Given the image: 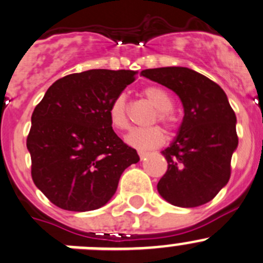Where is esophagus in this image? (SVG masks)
<instances>
[{"label":"esophagus","mask_w":263,"mask_h":263,"mask_svg":"<svg viewBox=\"0 0 263 263\" xmlns=\"http://www.w3.org/2000/svg\"><path fill=\"white\" fill-rule=\"evenodd\" d=\"M147 154H149L147 152H144V150H139V155H140V158H141V159H144L145 157H147Z\"/></svg>","instance_id":"obj_1"}]
</instances>
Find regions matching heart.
Returning <instances> with one entry per match:
<instances>
[{"label":"heart","mask_w":263,"mask_h":263,"mask_svg":"<svg viewBox=\"0 0 263 263\" xmlns=\"http://www.w3.org/2000/svg\"><path fill=\"white\" fill-rule=\"evenodd\" d=\"M142 95L146 100L157 108V116L155 119L167 126L168 128L173 126L175 119L171 114L172 109V99L170 98L168 92L158 86H147L142 90ZM109 121L116 129H126L128 127V116H127V104L126 95L121 93L111 101L109 106ZM165 140V135L160 127H147V128H135L126 136V141L131 146L137 149H153L162 145Z\"/></svg>","instance_id":"heart-1"}]
</instances>
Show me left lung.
<instances>
[{
    "label": "left lung",
    "mask_w": 263,
    "mask_h": 263,
    "mask_svg": "<svg viewBox=\"0 0 263 263\" xmlns=\"http://www.w3.org/2000/svg\"><path fill=\"white\" fill-rule=\"evenodd\" d=\"M141 76L172 90L185 113L177 136L162 152L168 170L158 182V193L176 207L211 202L229 182L238 147L236 117L225 91L183 67L145 69Z\"/></svg>",
    "instance_id": "obj_1"
}]
</instances>
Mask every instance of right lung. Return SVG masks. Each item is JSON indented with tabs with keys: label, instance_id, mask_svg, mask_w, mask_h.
<instances>
[{
	"label": "right lung",
	"instance_id": "right-lung-1",
	"mask_svg": "<svg viewBox=\"0 0 263 263\" xmlns=\"http://www.w3.org/2000/svg\"><path fill=\"white\" fill-rule=\"evenodd\" d=\"M136 73L91 69L65 76L35 106L27 139L32 178L56 207L73 212L103 207L123 171L140 160L113 131L108 114Z\"/></svg>",
	"mask_w": 263,
	"mask_h": 263
}]
</instances>
